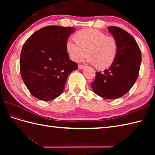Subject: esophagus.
Returning a JSON list of instances; mask_svg holds the SVG:
<instances>
[{
  "instance_id": "esophagus-1",
  "label": "esophagus",
  "mask_w": 155,
  "mask_h": 155,
  "mask_svg": "<svg viewBox=\"0 0 155 155\" xmlns=\"http://www.w3.org/2000/svg\"><path fill=\"white\" fill-rule=\"evenodd\" d=\"M78 68H79V69H83L84 68V65H82V64H78Z\"/></svg>"
}]
</instances>
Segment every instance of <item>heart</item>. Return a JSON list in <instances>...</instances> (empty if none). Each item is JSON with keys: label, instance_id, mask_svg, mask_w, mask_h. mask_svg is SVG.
<instances>
[{"label": "heart", "instance_id": "b5f03b06", "mask_svg": "<svg viewBox=\"0 0 155 155\" xmlns=\"http://www.w3.org/2000/svg\"><path fill=\"white\" fill-rule=\"evenodd\" d=\"M76 41L68 39L66 43L67 53L72 61H80L88 55L87 62L104 69L113 63L118 52L115 38L107 36L94 28H85L74 35Z\"/></svg>", "mask_w": 155, "mask_h": 155}]
</instances>
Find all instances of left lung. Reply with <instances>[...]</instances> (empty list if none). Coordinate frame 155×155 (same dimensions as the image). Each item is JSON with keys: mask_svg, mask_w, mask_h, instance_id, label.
<instances>
[{"mask_svg": "<svg viewBox=\"0 0 155 155\" xmlns=\"http://www.w3.org/2000/svg\"><path fill=\"white\" fill-rule=\"evenodd\" d=\"M107 28L117 41V55L108 69L96 72L91 87L94 93L101 97L116 99L127 94L137 80L142 57L133 36L119 27Z\"/></svg>", "mask_w": 155, "mask_h": 155, "instance_id": "obj_1", "label": "left lung"}]
</instances>
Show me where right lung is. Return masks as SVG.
<instances>
[{"instance_id": "obj_1", "label": "right lung", "mask_w": 155, "mask_h": 155, "mask_svg": "<svg viewBox=\"0 0 155 155\" xmlns=\"http://www.w3.org/2000/svg\"><path fill=\"white\" fill-rule=\"evenodd\" d=\"M73 27L48 26L34 32L23 45L20 69L30 93L39 100H53L62 93L69 74L78 68L66 48Z\"/></svg>"}]
</instances>
